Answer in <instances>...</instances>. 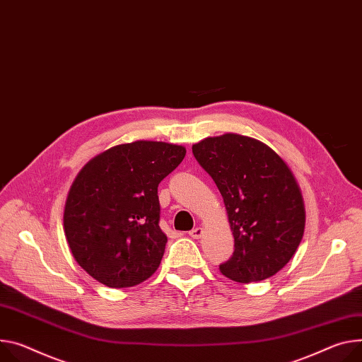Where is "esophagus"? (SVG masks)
Returning <instances> with one entry per match:
<instances>
[{
  "label": "esophagus",
  "instance_id": "1",
  "mask_svg": "<svg viewBox=\"0 0 362 362\" xmlns=\"http://www.w3.org/2000/svg\"><path fill=\"white\" fill-rule=\"evenodd\" d=\"M189 235H190L193 240H199V238L204 235V228H202V226H196V228H193L192 231L189 233Z\"/></svg>",
  "mask_w": 362,
  "mask_h": 362
}]
</instances>
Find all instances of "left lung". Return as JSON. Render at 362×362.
<instances>
[{
	"label": "left lung",
	"mask_w": 362,
	"mask_h": 362,
	"mask_svg": "<svg viewBox=\"0 0 362 362\" xmlns=\"http://www.w3.org/2000/svg\"><path fill=\"white\" fill-rule=\"evenodd\" d=\"M192 151L218 186L234 235V254L221 273L238 283L274 276L298 250L306 222L286 161L267 144L234 133L208 137Z\"/></svg>",
	"instance_id": "8db88e82"
}]
</instances>
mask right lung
<instances>
[{"instance_id":"right-lung-1","label":"right lung","mask_w":362,"mask_h":362,"mask_svg":"<svg viewBox=\"0 0 362 362\" xmlns=\"http://www.w3.org/2000/svg\"><path fill=\"white\" fill-rule=\"evenodd\" d=\"M183 146L139 140L90 158L64 204L63 228L78 264L112 288L154 274L168 237L160 221L158 183L185 158Z\"/></svg>"}]
</instances>
